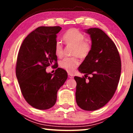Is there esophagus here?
Returning a JSON list of instances; mask_svg holds the SVG:
<instances>
[{"label":"esophagus","mask_w":133,"mask_h":133,"mask_svg":"<svg viewBox=\"0 0 133 133\" xmlns=\"http://www.w3.org/2000/svg\"><path fill=\"white\" fill-rule=\"evenodd\" d=\"M68 76H69V78H73V75H71V74H68Z\"/></svg>","instance_id":"obj_1"}]
</instances>
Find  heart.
<instances>
[{
  "mask_svg": "<svg viewBox=\"0 0 133 133\" xmlns=\"http://www.w3.org/2000/svg\"><path fill=\"white\" fill-rule=\"evenodd\" d=\"M63 38L67 44L73 46L71 55L75 56L64 58L60 62V66L68 73H73L80 63L77 56L81 58L87 57L91 51V44L89 40L84 39V36L82 33L76 29L67 30ZM55 52L58 57L63 56V48L59 41L56 42Z\"/></svg>",
  "mask_w": 133,
  "mask_h": 133,
  "instance_id": "b5f03b06",
  "label": "heart"
}]
</instances>
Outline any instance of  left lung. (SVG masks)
Here are the masks:
<instances>
[{
    "mask_svg": "<svg viewBox=\"0 0 133 133\" xmlns=\"http://www.w3.org/2000/svg\"><path fill=\"white\" fill-rule=\"evenodd\" d=\"M85 30L90 36L91 49L78 67L84 77H75L76 100L82 109L94 111L106 104L115 93L121 63L116 44L104 31L98 28Z\"/></svg>",
    "mask_w": 133,
    "mask_h": 133,
    "instance_id": "obj_1",
    "label": "left lung"
}]
</instances>
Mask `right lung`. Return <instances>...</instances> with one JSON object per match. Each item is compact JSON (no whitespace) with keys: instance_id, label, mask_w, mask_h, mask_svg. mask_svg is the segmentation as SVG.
I'll list each match as a JSON object with an SVG mask.
<instances>
[{"instance_id":"right-lung-1","label":"right lung","mask_w":133,"mask_h":133,"mask_svg":"<svg viewBox=\"0 0 133 133\" xmlns=\"http://www.w3.org/2000/svg\"><path fill=\"white\" fill-rule=\"evenodd\" d=\"M61 29L60 26L39 27L24 39L18 53L16 75L22 95L35 109L52 107L58 89L67 78L63 69H57L54 74L46 71L54 62V66L57 64L55 45L56 34Z\"/></svg>"}]
</instances>
